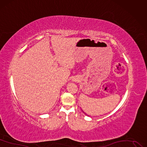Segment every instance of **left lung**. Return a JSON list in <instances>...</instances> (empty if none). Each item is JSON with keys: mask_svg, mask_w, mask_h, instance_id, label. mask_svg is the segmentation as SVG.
Returning <instances> with one entry per match:
<instances>
[{"mask_svg": "<svg viewBox=\"0 0 147 147\" xmlns=\"http://www.w3.org/2000/svg\"><path fill=\"white\" fill-rule=\"evenodd\" d=\"M83 112H84V111H83Z\"/></svg>", "mask_w": 147, "mask_h": 147, "instance_id": "8db88e82", "label": "left lung"}]
</instances>
